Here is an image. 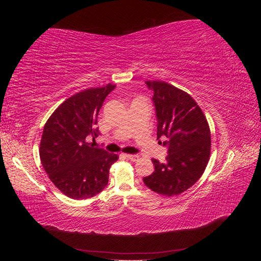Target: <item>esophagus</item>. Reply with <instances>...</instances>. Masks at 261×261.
Instances as JSON below:
<instances>
[{
	"label": "esophagus",
	"mask_w": 261,
	"mask_h": 261,
	"mask_svg": "<svg viewBox=\"0 0 261 261\" xmlns=\"http://www.w3.org/2000/svg\"><path fill=\"white\" fill-rule=\"evenodd\" d=\"M126 158H127V159H129V160H132V161H136V160H138V155H136V154H124Z\"/></svg>",
	"instance_id": "34e87169"
}]
</instances>
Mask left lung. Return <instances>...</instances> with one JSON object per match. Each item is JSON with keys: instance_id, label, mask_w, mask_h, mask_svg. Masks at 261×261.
<instances>
[{"instance_id": "8db88e82", "label": "left lung", "mask_w": 261, "mask_h": 261, "mask_svg": "<svg viewBox=\"0 0 261 261\" xmlns=\"http://www.w3.org/2000/svg\"><path fill=\"white\" fill-rule=\"evenodd\" d=\"M158 117L156 136L167 138L168 156L144 183L154 193L175 196L186 192L203 174L210 159L211 134L202 110L191 94L161 81H148Z\"/></svg>"}]
</instances>
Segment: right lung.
Returning a JSON list of instances; mask_svg holds the SVG:
<instances>
[{
	"instance_id": "add662e5",
	"label": "right lung",
	"mask_w": 261,
	"mask_h": 261,
	"mask_svg": "<svg viewBox=\"0 0 261 261\" xmlns=\"http://www.w3.org/2000/svg\"><path fill=\"white\" fill-rule=\"evenodd\" d=\"M115 85L89 88L61 103L46 121L39 147L44 171L61 193L73 199L99 194L109 181L118 155L94 148L87 136L97 137L98 114Z\"/></svg>"
}]
</instances>
